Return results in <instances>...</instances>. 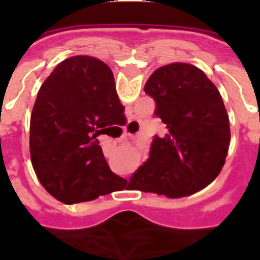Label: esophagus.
I'll list each match as a JSON object with an SVG mask.
<instances>
[{
	"mask_svg": "<svg viewBox=\"0 0 260 260\" xmlns=\"http://www.w3.org/2000/svg\"><path fill=\"white\" fill-rule=\"evenodd\" d=\"M132 133H135V122H130L128 123L127 128H126V132L121 133V138L126 137L127 134H132Z\"/></svg>",
	"mask_w": 260,
	"mask_h": 260,
	"instance_id": "obj_1",
	"label": "esophagus"
}]
</instances>
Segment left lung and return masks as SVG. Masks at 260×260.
<instances>
[{"instance_id": "8db88e82", "label": "left lung", "mask_w": 260, "mask_h": 260, "mask_svg": "<svg viewBox=\"0 0 260 260\" xmlns=\"http://www.w3.org/2000/svg\"><path fill=\"white\" fill-rule=\"evenodd\" d=\"M144 92L168 133L155 135L150 157L132 176L137 190L181 198L210 185L225 164L231 142L221 95L201 69L171 63L152 73Z\"/></svg>"}]
</instances>
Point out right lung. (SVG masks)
<instances>
[{
  "label": "right lung",
  "mask_w": 260,
  "mask_h": 260,
  "mask_svg": "<svg viewBox=\"0 0 260 260\" xmlns=\"http://www.w3.org/2000/svg\"><path fill=\"white\" fill-rule=\"evenodd\" d=\"M125 107L107 63L89 56L62 61L40 87L29 123V152L40 183L65 204L116 191L98 137L117 125Z\"/></svg>",
  "instance_id": "obj_1"
}]
</instances>
